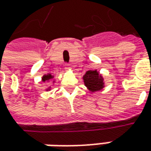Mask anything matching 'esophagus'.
Instances as JSON below:
<instances>
[{
  "label": "esophagus",
  "instance_id": "esophagus-1",
  "mask_svg": "<svg viewBox=\"0 0 151 151\" xmlns=\"http://www.w3.org/2000/svg\"><path fill=\"white\" fill-rule=\"evenodd\" d=\"M65 68H66V69H70V68H71L70 65H69V64H66Z\"/></svg>",
  "mask_w": 151,
  "mask_h": 151
}]
</instances>
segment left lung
I'll return each instance as SVG.
<instances>
[{
    "label": "left lung",
    "mask_w": 151,
    "mask_h": 151,
    "mask_svg": "<svg viewBox=\"0 0 151 151\" xmlns=\"http://www.w3.org/2000/svg\"><path fill=\"white\" fill-rule=\"evenodd\" d=\"M87 88L92 93L101 90L104 87V78L97 70H88L83 77Z\"/></svg>",
    "instance_id": "obj_1"
}]
</instances>
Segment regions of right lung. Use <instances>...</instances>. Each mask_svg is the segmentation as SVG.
I'll return each mask as SVG.
<instances>
[{
    "label": "right lung",
    "instance_id": "add662e5",
    "mask_svg": "<svg viewBox=\"0 0 151 151\" xmlns=\"http://www.w3.org/2000/svg\"><path fill=\"white\" fill-rule=\"evenodd\" d=\"M52 78H53V76L52 75V74H50V73H48V74H45V75H43V77L42 78V82H46V83H47V82H49ZM54 82V81H53ZM50 88L51 87H49L48 88H47L46 90L47 91V90H50Z\"/></svg>",
    "mask_w": 151,
    "mask_h": 151
}]
</instances>
